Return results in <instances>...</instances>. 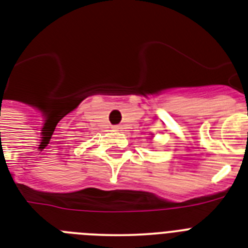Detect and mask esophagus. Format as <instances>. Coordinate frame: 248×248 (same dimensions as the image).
I'll return each instance as SVG.
<instances>
[{"mask_svg": "<svg viewBox=\"0 0 248 248\" xmlns=\"http://www.w3.org/2000/svg\"><path fill=\"white\" fill-rule=\"evenodd\" d=\"M121 128H122V127H121V126H118V124H116V126H113V130H114V131H121Z\"/></svg>", "mask_w": 248, "mask_h": 248, "instance_id": "obj_1", "label": "esophagus"}]
</instances>
